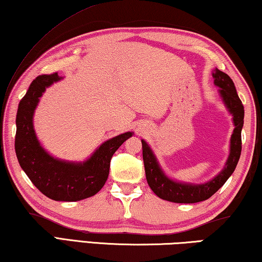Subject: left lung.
Instances as JSON below:
<instances>
[{
	"instance_id": "1",
	"label": "left lung",
	"mask_w": 262,
	"mask_h": 262,
	"mask_svg": "<svg viewBox=\"0 0 262 262\" xmlns=\"http://www.w3.org/2000/svg\"><path fill=\"white\" fill-rule=\"evenodd\" d=\"M214 84L220 88V96L233 117L234 129L230 140V154L225 166L214 179L205 184H186L172 180L164 173L162 167L147 142L142 140L145 177L152 192L163 200L176 203H196L214 195L229 177L233 173L242 152V128L244 125V106L237 95L236 86L229 75L219 69L212 73Z\"/></svg>"
}]
</instances>
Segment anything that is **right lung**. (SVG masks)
Masks as SVG:
<instances>
[{
	"instance_id": "add662e5",
	"label": "right lung",
	"mask_w": 262,
	"mask_h": 262,
	"mask_svg": "<svg viewBox=\"0 0 262 262\" xmlns=\"http://www.w3.org/2000/svg\"><path fill=\"white\" fill-rule=\"evenodd\" d=\"M61 78L54 73L38 76L31 83L17 111L15 150L20 167L43 195L55 201H79L103 188L110 173L111 158L133 133L127 132L104 142L83 163L66 162L51 156L35 135L33 114L46 88Z\"/></svg>"
}]
</instances>
